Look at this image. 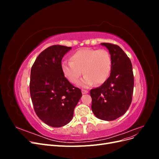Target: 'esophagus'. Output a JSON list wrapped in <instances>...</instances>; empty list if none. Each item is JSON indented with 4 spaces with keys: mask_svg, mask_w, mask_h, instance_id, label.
<instances>
[{
    "mask_svg": "<svg viewBox=\"0 0 159 159\" xmlns=\"http://www.w3.org/2000/svg\"><path fill=\"white\" fill-rule=\"evenodd\" d=\"M82 93L83 94H86V93H88V90H85V89H82Z\"/></svg>",
    "mask_w": 159,
    "mask_h": 159,
    "instance_id": "esophagus-1",
    "label": "esophagus"
}]
</instances>
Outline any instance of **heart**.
<instances>
[{"label": "heart", "mask_w": 159, "mask_h": 159, "mask_svg": "<svg viewBox=\"0 0 159 159\" xmlns=\"http://www.w3.org/2000/svg\"><path fill=\"white\" fill-rule=\"evenodd\" d=\"M70 60L61 62L62 74L70 83L76 84L83 71L84 76L79 82V85L83 88H89L95 83L103 84L111 70V56L105 49L85 48L74 53Z\"/></svg>", "instance_id": "b5f03b06"}]
</instances>
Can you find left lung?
<instances>
[{"instance_id":"obj_1","label":"left lung","mask_w":159,"mask_h":159,"mask_svg":"<svg viewBox=\"0 0 159 159\" xmlns=\"http://www.w3.org/2000/svg\"><path fill=\"white\" fill-rule=\"evenodd\" d=\"M112 59L108 79L99 88L90 90L91 110L98 118L113 121L125 113L132 102L134 87L133 67L129 57L116 44L102 43Z\"/></svg>"}]
</instances>
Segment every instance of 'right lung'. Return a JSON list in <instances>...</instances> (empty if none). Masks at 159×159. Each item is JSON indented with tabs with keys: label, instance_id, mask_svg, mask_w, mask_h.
Here are the masks:
<instances>
[{
	"label": "right lung",
	"instance_id": "1",
	"mask_svg": "<svg viewBox=\"0 0 159 159\" xmlns=\"http://www.w3.org/2000/svg\"><path fill=\"white\" fill-rule=\"evenodd\" d=\"M71 47L53 45L38 55L30 72V93L37 116L48 125L60 127L73 117L82 93L62 74V57Z\"/></svg>",
	"mask_w": 159,
	"mask_h": 159
}]
</instances>
